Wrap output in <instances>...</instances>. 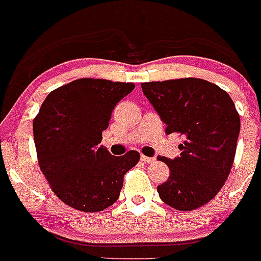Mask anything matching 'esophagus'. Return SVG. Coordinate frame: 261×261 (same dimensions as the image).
<instances>
[{
  "label": "esophagus",
  "mask_w": 261,
  "mask_h": 261,
  "mask_svg": "<svg viewBox=\"0 0 261 261\" xmlns=\"http://www.w3.org/2000/svg\"><path fill=\"white\" fill-rule=\"evenodd\" d=\"M140 160H142L143 162H145V164H153V162H154V158L147 157V155H144V154H142Z\"/></svg>",
  "instance_id": "esophagus-1"
}]
</instances>
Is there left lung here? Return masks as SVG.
Returning a JSON list of instances; mask_svg holds the SVG:
<instances>
[{
	"instance_id": "left-lung-1",
	"label": "left lung",
	"mask_w": 261,
	"mask_h": 261,
	"mask_svg": "<svg viewBox=\"0 0 261 261\" xmlns=\"http://www.w3.org/2000/svg\"><path fill=\"white\" fill-rule=\"evenodd\" d=\"M142 89L167 125L166 134L186 136L179 145L180 157H160L169 166L170 176L157 187L158 194L175 210H196L210 202L228 179L240 114L228 92L206 80L144 82Z\"/></svg>"
}]
</instances>
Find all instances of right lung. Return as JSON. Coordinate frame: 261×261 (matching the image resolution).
<instances>
[{
	"mask_svg": "<svg viewBox=\"0 0 261 261\" xmlns=\"http://www.w3.org/2000/svg\"><path fill=\"white\" fill-rule=\"evenodd\" d=\"M135 85L80 79L51 91L33 121L38 165L53 192L75 210L97 213L118 199L136 150L112 155L99 145L112 112Z\"/></svg>",
	"mask_w": 261,
	"mask_h": 261,
	"instance_id": "add662e5",
	"label": "right lung"
}]
</instances>
